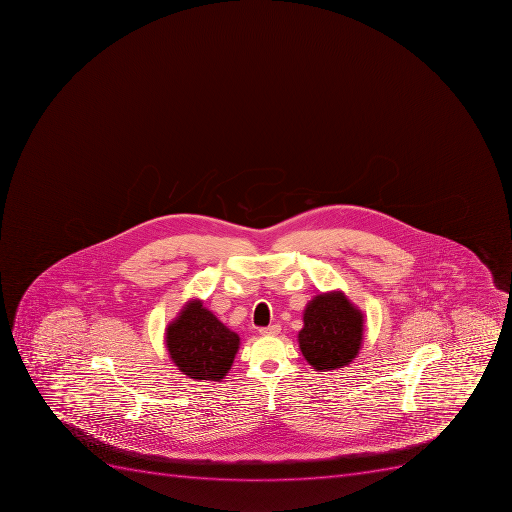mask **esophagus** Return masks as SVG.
<instances>
[{"instance_id": "34e87169", "label": "esophagus", "mask_w": 512, "mask_h": 512, "mask_svg": "<svg viewBox=\"0 0 512 512\" xmlns=\"http://www.w3.org/2000/svg\"><path fill=\"white\" fill-rule=\"evenodd\" d=\"M262 335H277L280 332L279 324H271V326L261 327L259 329Z\"/></svg>"}]
</instances>
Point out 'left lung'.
Segmentation results:
<instances>
[{"label": "left lung", "mask_w": 512, "mask_h": 512, "mask_svg": "<svg viewBox=\"0 0 512 512\" xmlns=\"http://www.w3.org/2000/svg\"><path fill=\"white\" fill-rule=\"evenodd\" d=\"M363 313L342 292L321 293L303 311L298 344L316 371L344 368L363 342Z\"/></svg>", "instance_id": "obj_1"}]
</instances>
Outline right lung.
Returning <instances> with one entry per match:
<instances>
[{
	"instance_id": "obj_1",
	"label": "right lung",
	"mask_w": 512,
	"mask_h": 512,
	"mask_svg": "<svg viewBox=\"0 0 512 512\" xmlns=\"http://www.w3.org/2000/svg\"><path fill=\"white\" fill-rule=\"evenodd\" d=\"M165 344L181 373L196 381H220L232 368L240 337L206 310L201 300H191L168 324Z\"/></svg>"
}]
</instances>
